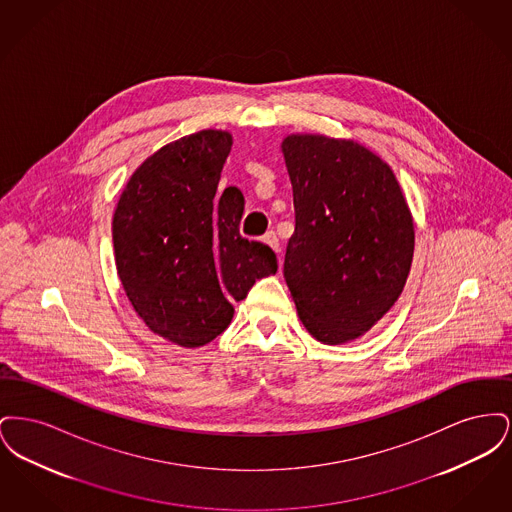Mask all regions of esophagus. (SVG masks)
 <instances>
[{"instance_id": "1", "label": "esophagus", "mask_w": 512, "mask_h": 512, "mask_svg": "<svg viewBox=\"0 0 512 512\" xmlns=\"http://www.w3.org/2000/svg\"><path fill=\"white\" fill-rule=\"evenodd\" d=\"M263 242H265L272 251H276V253L280 251V242H278V238H276L274 232H267V234L263 236Z\"/></svg>"}]
</instances>
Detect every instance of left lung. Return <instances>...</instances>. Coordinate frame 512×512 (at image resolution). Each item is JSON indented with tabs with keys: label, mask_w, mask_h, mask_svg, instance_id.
Masks as SVG:
<instances>
[{
	"label": "left lung",
	"mask_w": 512,
	"mask_h": 512,
	"mask_svg": "<svg viewBox=\"0 0 512 512\" xmlns=\"http://www.w3.org/2000/svg\"><path fill=\"white\" fill-rule=\"evenodd\" d=\"M295 207L284 278L307 332L357 340L405 288L414 253L409 203L390 165L355 140H282Z\"/></svg>",
	"instance_id": "left-lung-1"
}]
</instances>
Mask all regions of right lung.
Here are the masks:
<instances>
[{
    "label": "right lung",
    "mask_w": 512,
    "mask_h": 512,
    "mask_svg": "<svg viewBox=\"0 0 512 512\" xmlns=\"http://www.w3.org/2000/svg\"><path fill=\"white\" fill-rule=\"evenodd\" d=\"M232 149L226 130H199L132 172L113 215L115 265L147 328L180 347L222 334L255 280L276 272L268 245L240 236L244 195L217 194Z\"/></svg>",
    "instance_id": "add662e5"
}]
</instances>
